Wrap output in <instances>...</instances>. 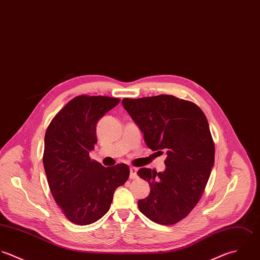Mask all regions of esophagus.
I'll return each instance as SVG.
<instances>
[{
    "mask_svg": "<svg viewBox=\"0 0 260 260\" xmlns=\"http://www.w3.org/2000/svg\"><path fill=\"white\" fill-rule=\"evenodd\" d=\"M137 169L136 168H130V178L131 179H135L137 178Z\"/></svg>",
    "mask_w": 260,
    "mask_h": 260,
    "instance_id": "esophagus-1",
    "label": "esophagus"
}]
</instances>
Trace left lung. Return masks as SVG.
<instances>
[{
  "mask_svg": "<svg viewBox=\"0 0 260 260\" xmlns=\"http://www.w3.org/2000/svg\"><path fill=\"white\" fill-rule=\"evenodd\" d=\"M122 104L146 145L167 154L165 172L138 171L150 185L138 208L157 224H175L196 207L214 167L215 145L208 120L196 104L169 94L125 98Z\"/></svg>",
  "mask_w": 260,
  "mask_h": 260,
  "instance_id": "left-lung-1",
  "label": "left lung"
}]
</instances>
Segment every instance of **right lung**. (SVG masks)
<instances>
[{
	"mask_svg": "<svg viewBox=\"0 0 260 260\" xmlns=\"http://www.w3.org/2000/svg\"><path fill=\"white\" fill-rule=\"evenodd\" d=\"M116 98L79 95L52 119L44 138L43 166L51 193L64 216L88 225L110 209L116 188L128 179L122 164L104 168L89 158L96 143L98 121L119 104Z\"/></svg>",
	"mask_w": 260,
	"mask_h": 260,
	"instance_id": "right-lung-1",
	"label": "right lung"
}]
</instances>
